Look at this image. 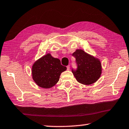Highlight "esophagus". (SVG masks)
I'll list each match as a JSON object with an SVG mask.
<instances>
[{"mask_svg":"<svg viewBox=\"0 0 129 129\" xmlns=\"http://www.w3.org/2000/svg\"><path fill=\"white\" fill-rule=\"evenodd\" d=\"M67 70H70V65H68V66L67 67Z\"/></svg>","mask_w":129,"mask_h":129,"instance_id":"esophagus-1","label":"esophagus"}]
</instances>
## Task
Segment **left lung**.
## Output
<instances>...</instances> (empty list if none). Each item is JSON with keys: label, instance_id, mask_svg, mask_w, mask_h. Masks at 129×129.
I'll return each mask as SVG.
<instances>
[{"label": "left lung", "instance_id": "8db88e82", "mask_svg": "<svg viewBox=\"0 0 129 129\" xmlns=\"http://www.w3.org/2000/svg\"><path fill=\"white\" fill-rule=\"evenodd\" d=\"M72 55L75 57L78 66L76 70H72L77 81L85 85L95 83L100 78L102 72L100 59L81 49L76 50Z\"/></svg>", "mask_w": 129, "mask_h": 129}]
</instances>
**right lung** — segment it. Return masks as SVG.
Instances as JSON below:
<instances>
[{
  "mask_svg": "<svg viewBox=\"0 0 129 129\" xmlns=\"http://www.w3.org/2000/svg\"><path fill=\"white\" fill-rule=\"evenodd\" d=\"M66 70L67 67L61 64L59 59L48 53L32 65V78L39 87L49 89L58 82L61 74Z\"/></svg>",
  "mask_w": 129,
  "mask_h": 129,
  "instance_id": "add662e5",
  "label": "right lung"
}]
</instances>
